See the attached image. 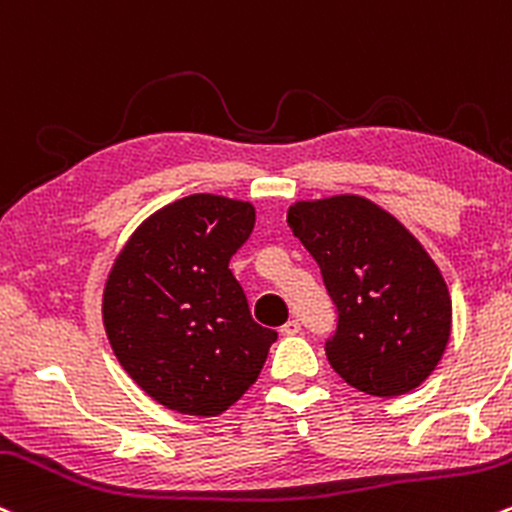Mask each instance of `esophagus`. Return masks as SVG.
<instances>
[{"label":"esophagus","instance_id":"1","mask_svg":"<svg viewBox=\"0 0 512 512\" xmlns=\"http://www.w3.org/2000/svg\"><path fill=\"white\" fill-rule=\"evenodd\" d=\"M279 333H282L284 338H289V335H299L301 333V323H299V320H289V323H284L282 328H279Z\"/></svg>","mask_w":512,"mask_h":512}]
</instances>
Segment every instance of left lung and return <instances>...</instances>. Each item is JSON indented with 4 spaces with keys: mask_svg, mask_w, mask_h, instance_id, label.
<instances>
[{
    "mask_svg": "<svg viewBox=\"0 0 512 512\" xmlns=\"http://www.w3.org/2000/svg\"><path fill=\"white\" fill-rule=\"evenodd\" d=\"M286 223L318 262L338 306L330 367L355 389L393 398L435 372L452 333V299L418 238L357 194L296 201Z\"/></svg>",
    "mask_w": 512,
    "mask_h": 512,
    "instance_id": "obj_1",
    "label": "left lung"
}]
</instances>
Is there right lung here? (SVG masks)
I'll return each mask as SVG.
<instances>
[{"label": "right lung", "instance_id": "right-lung-1", "mask_svg": "<svg viewBox=\"0 0 512 512\" xmlns=\"http://www.w3.org/2000/svg\"><path fill=\"white\" fill-rule=\"evenodd\" d=\"M255 206L192 194L145 218L116 255L101 318L126 374L170 411L211 418L260 376L277 333L250 316L228 269Z\"/></svg>", "mask_w": 512, "mask_h": 512}]
</instances>
